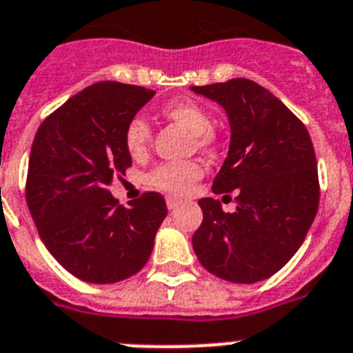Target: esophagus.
Wrapping results in <instances>:
<instances>
[{"label": "esophagus", "instance_id": "34e87169", "mask_svg": "<svg viewBox=\"0 0 353 353\" xmlns=\"http://www.w3.org/2000/svg\"><path fill=\"white\" fill-rule=\"evenodd\" d=\"M179 205H181V199L172 198V196H170V198H166V207H168V209H170V210L177 209Z\"/></svg>", "mask_w": 353, "mask_h": 353}]
</instances>
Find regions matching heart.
<instances>
[{"label": "heart", "mask_w": 353, "mask_h": 353, "mask_svg": "<svg viewBox=\"0 0 353 353\" xmlns=\"http://www.w3.org/2000/svg\"><path fill=\"white\" fill-rule=\"evenodd\" d=\"M161 113L168 121L181 124L194 133L196 144L207 148L214 143V135L210 132V115L198 102L179 99V101L166 102ZM152 130L148 122L141 117H135L128 122L124 128V146L133 159H143L148 154ZM203 176V170L198 163H163L148 176L150 185L161 192L170 196H185L192 188V185Z\"/></svg>", "instance_id": "1"}]
</instances>
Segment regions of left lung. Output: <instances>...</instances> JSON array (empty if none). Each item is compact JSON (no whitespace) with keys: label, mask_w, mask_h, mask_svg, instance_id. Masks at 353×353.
<instances>
[{"label":"left lung","mask_w":353,"mask_h":353,"mask_svg":"<svg viewBox=\"0 0 353 353\" xmlns=\"http://www.w3.org/2000/svg\"><path fill=\"white\" fill-rule=\"evenodd\" d=\"M192 91L227 112L231 144L212 192H236L234 212H223L220 199H199L203 221L192 236L194 252L209 273L254 284L290 262L315 220L321 190L312 139L271 91L252 80L194 85Z\"/></svg>","instance_id":"1"}]
</instances>
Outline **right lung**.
<instances>
[{
    "mask_svg": "<svg viewBox=\"0 0 353 353\" xmlns=\"http://www.w3.org/2000/svg\"><path fill=\"white\" fill-rule=\"evenodd\" d=\"M155 91L121 82L85 88L41 122L25 198L47 251L77 279L113 284L139 273L166 218L165 198L119 205L108 185L132 166L124 128Z\"/></svg>",
    "mask_w": 353,
    "mask_h": 353,
    "instance_id": "right-lung-1",
    "label": "right lung"
}]
</instances>
